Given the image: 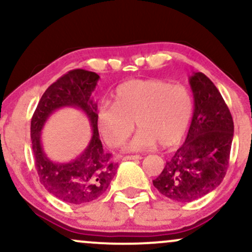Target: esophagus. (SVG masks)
I'll return each instance as SVG.
<instances>
[{"label":"esophagus","mask_w":252,"mask_h":252,"mask_svg":"<svg viewBox=\"0 0 252 252\" xmlns=\"http://www.w3.org/2000/svg\"><path fill=\"white\" fill-rule=\"evenodd\" d=\"M142 156L141 155H128V156H124L123 161H130V160H141Z\"/></svg>","instance_id":"1"}]
</instances>
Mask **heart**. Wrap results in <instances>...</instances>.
I'll use <instances>...</instances> for the list:
<instances>
[{
  "label": "heart",
  "mask_w": 252,
  "mask_h": 252,
  "mask_svg": "<svg viewBox=\"0 0 252 252\" xmlns=\"http://www.w3.org/2000/svg\"><path fill=\"white\" fill-rule=\"evenodd\" d=\"M194 109L186 86L161 79H134L115 91V104L104 102L97 109V126L104 141L121 146L138 126L126 150H144L160 142L172 146L189 128Z\"/></svg>",
  "instance_id": "heart-1"
}]
</instances>
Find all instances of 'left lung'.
<instances>
[{
	"instance_id": "1",
	"label": "left lung",
	"mask_w": 252,
	"mask_h": 252,
	"mask_svg": "<svg viewBox=\"0 0 252 252\" xmlns=\"http://www.w3.org/2000/svg\"><path fill=\"white\" fill-rule=\"evenodd\" d=\"M189 82L194 111L187 137L153 180L161 194L178 202L198 200L221 184L233 140L232 116L215 84L201 72Z\"/></svg>"
}]
</instances>
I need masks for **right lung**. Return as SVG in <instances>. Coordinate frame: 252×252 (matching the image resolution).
I'll return each instance as SVG.
<instances>
[{"instance_id": "1", "label": "right lung", "mask_w": 252, "mask_h": 252, "mask_svg": "<svg viewBox=\"0 0 252 252\" xmlns=\"http://www.w3.org/2000/svg\"><path fill=\"white\" fill-rule=\"evenodd\" d=\"M99 76L94 72L72 70L53 83L42 94L31 121L32 149L40 182L52 195L68 204L80 205L99 198L108 189L117 170L103 150L97 126V103L92 92ZM62 107L82 109L89 118L92 140L86 150L70 163H53L42 148L41 132L48 117Z\"/></svg>"}]
</instances>
